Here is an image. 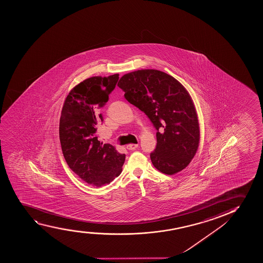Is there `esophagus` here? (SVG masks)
<instances>
[{
  "instance_id": "obj_1",
  "label": "esophagus",
  "mask_w": 263,
  "mask_h": 263,
  "mask_svg": "<svg viewBox=\"0 0 263 263\" xmlns=\"http://www.w3.org/2000/svg\"><path fill=\"white\" fill-rule=\"evenodd\" d=\"M137 147H138V144H136V143H129V144H127V149H136Z\"/></svg>"
}]
</instances>
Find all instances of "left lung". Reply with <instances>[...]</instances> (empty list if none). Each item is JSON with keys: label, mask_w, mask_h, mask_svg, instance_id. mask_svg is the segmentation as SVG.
Instances as JSON below:
<instances>
[{"label": "left lung", "mask_w": 263, "mask_h": 263, "mask_svg": "<svg viewBox=\"0 0 263 263\" xmlns=\"http://www.w3.org/2000/svg\"><path fill=\"white\" fill-rule=\"evenodd\" d=\"M118 86L158 130L157 146L151 153L156 168L172 175L187 167L200 140L198 114L187 89L171 75L154 69L126 73Z\"/></svg>", "instance_id": "1"}]
</instances>
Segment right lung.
<instances>
[{"label": "right lung", "mask_w": 263, "mask_h": 263, "mask_svg": "<svg viewBox=\"0 0 263 263\" xmlns=\"http://www.w3.org/2000/svg\"><path fill=\"white\" fill-rule=\"evenodd\" d=\"M119 74L86 79L72 88L64 102L59 121L62 152L69 167L88 184L110 183L122 171L125 154L98 139L101 108L109 100Z\"/></svg>", "instance_id": "right-lung-1"}]
</instances>
